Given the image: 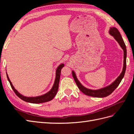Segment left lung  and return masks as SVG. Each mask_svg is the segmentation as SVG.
Segmentation results:
<instances>
[{"label": "left lung", "mask_w": 134, "mask_h": 134, "mask_svg": "<svg viewBox=\"0 0 134 134\" xmlns=\"http://www.w3.org/2000/svg\"><path fill=\"white\" fill-rule=\"evenodd\" d=\"M109 34L112 36L120 44L121 47L124 50V65L122 71L121 72L120 75L117 77V78L112 82L109 86L104 87L102 88L99 89V90H90V89L84 87L83 85L80 83V82L76 78V75L74 71H72V75L73 76L75 82L78 86V88L80 90L81 92H82L84 94L87 96L94 97H98V98H102V97H105L111 94V93L115 91V89L119 86L121 80L123 79L125 75L126 68V56H127V50L125 44V42L122 39V36H121L119 31L115 27H110L109 30Z\"/></svg>", "instance_id": "obj_1"}]
</instances>
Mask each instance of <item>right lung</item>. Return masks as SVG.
Segmentation results:
<instances>
[{
    "instance_id": "obj_1",
    "label": "right lung",
    "mask_w": 134,
    "mask_h": 134,
    "mask_svg": "<svg viewBox=\"0 0 134 134\" xmlns=\"http://www.w3.org/2000/svg\"><path fill=\"white\" fill-rule=\"evenodd\" d=\"M64 66V64H61L60 65H59V66L57 68V69H56L55 82H54L53 86H52V88L51 89V90L50 91H48L47 93H45V94L41 96H37V97H26V96H23L14 88L13 84H12L11 82V81L9 78V76L7 74V76L8 80L10 84V86L12 88V90H13L16 95H17L19 98H20L23 100L25 101V102L31 103H44V102H48V101L52 100L56 96V93H57L58 88H59V84L60 78L61 70H62V69Z\"/></svg>"
}]
</instances>
